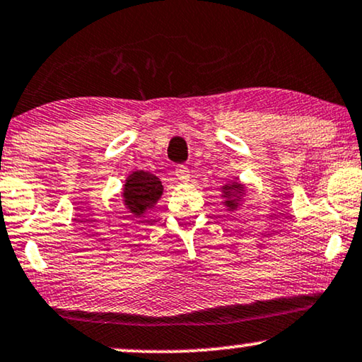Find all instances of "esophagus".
Wrapping results in <instances>:
<instances>
[{"label": "esophagus", "instance_id": "34e87169", "mask_svg": "<svg viewBox=\"0 0 362 362\" xmlns=\"http://www.w3.org/2000/svg\"><path fill=\"white\" fill-rule=\"evenodd\" d=\"M175 175L178 177V180H180L182 184H187V182L190 180V170L187 167H178Z\"/></svg>", "mask_w": 362, "mask_h": 362}]
</instances>
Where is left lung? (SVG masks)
Here are the masks:
<instances>
[{
    "label": "left lung",
    "mask_w": 362,
    "mask_h": 362,
    "mask_svg": "<svg viewBox=\"0 0 362 362\" xmlns=\"http://www.w3.org/2000/svg\"><path fill=\"white\" fill-rule=\"evenodd\" d=\"M220 190H221V199H225L223 205L226 206V210L235 211L238 210L243 204V195L245 192H247V185L242 184L238 178H235V180H231L228 184L221 187Z\"/></svg>",
    "instance_id": "left-lung-1"
}]
</instances>
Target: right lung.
<instances>
[{"instance_id": "right-lung-1", "label": "right lung", "mask_w": 362, "mask_h": 362, "mask_svg": "<svg viewBox=\"0 0 362 362\" xmlns=\"http://www.w3.org/2000/svg\"><path fill=\"white\" fill-rule=\"evenodd\" d=\"M163 185L160 178L151 172L136 170L125 178L122 187V204L129 214L141 218L162 199Z\"/></svg>"}]
</instances>
